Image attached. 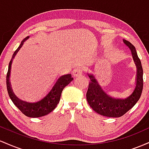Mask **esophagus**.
Instances as JSON below:
<instances>
[{
    "instance_id": "34e87169",
    "label": "esophagus",
    "mask_w": 149,
    "mask_h": 149,
    "mask_svg": "<svg viewBox=\"0 0 149 149\" xmlns=\"http://www.w3.org/2000/svg\"><path fill=\"white\" fill-rule=\"evenodd\" d=\"M83 74V71L80 67H76L73 71V75L75 77H78L81 76Z\"/></svg>"
}]
</instances>
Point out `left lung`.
<instances>
[{
    "label": "left lung",
    "mask_w": 149,
    "mask_h": 149,
    "mask_svg": "<svg viewBox=\"0 0 149 149\" xmlns=\"http://www.w3.org/2000/svg\"><path fill=\"white\" fill-rule=\"evenodd\" d=\"M124 43L130 49L136 66V86L132 93L126 99H116L107 95L98 84L92 74H88L91 81L89 83L86 94L90 107L100 115L107 117H120L130 110L141 97L143 90V69L135 47L131 42L123 40Z\"/></svg>",
    "instance_id": "8db88e82"
}]
</instances>
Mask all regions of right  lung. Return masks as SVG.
<instances>
[{
    "label": "right lung",
    "instance_id": "add662e5",
    "mask_svg": "<svg viewBox=\"0 0 149 149\" xmlns=\"http://www.w3.org/2000/svg\"><path fill=\"white\" fill-rule=\"evenodd\" d=\"M28 38L29 36L26 37L21 42V44L19 46L18 48L15 50L13 57H12L11 60L10 61L8 71L6 76L7 90H8V95H9L11 100L13 101L15 105L21 111L22 113L30 118H38L49 113L57 107V104H59V100H60L62 90H64V88L66 85H69L72 81L73 78L71 77V74H66L61 76L60 78H58L57 82L53 86L52 90L49 92V93L43 99H42L41 100L38 101L37 102L30 103V102H25V101L19 100L17 97H16L14 92H13V89L11 88V85H10V82L11 65L13 59L15 58L17 53L22 47L24 42Z\"/></svg>",
    "mask_w": 149,
    "mask_h": 149
}]
</instances>
